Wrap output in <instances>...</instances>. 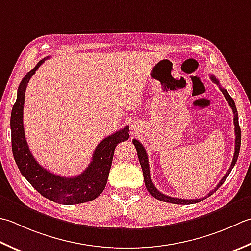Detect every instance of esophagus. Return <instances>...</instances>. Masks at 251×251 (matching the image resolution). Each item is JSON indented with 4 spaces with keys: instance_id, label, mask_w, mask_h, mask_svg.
<instances>
[{
    "instance_id": "1",
    "label": "esophagus",
    "mask_w": 251,
    "mask_h": 251,
    "mask_svg": "<svg viewBox=\"0 0 251 251\" xmlns=\"http://www.w3.org/2000/svg\"><path fill=\"white\" fill-rule=\"evenodd\" d=\"M130 127H131V129H132V130H136V129H137V126H136V124H131V125H130Z\"/></svg>"
}]
</instances>
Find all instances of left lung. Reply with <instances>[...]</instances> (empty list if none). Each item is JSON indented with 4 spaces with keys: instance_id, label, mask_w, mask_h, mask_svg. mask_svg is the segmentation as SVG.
Returning a JSON list of instances; mask_svg holds the SVG:
<instances>
[{
    "instance_id": "8db88e82",
    "label": "left lung",
    "mask_w": 251,
    "mask_h": 251,
    "mask_svg": "<svg viewBox=\"0 0 251 251\" xmlns=\"http://www.w3.org/2000/svg\"><path fill=\"white\" fill-rule=\"evenodd\" d=\"M211 80L213 82L217 83L219 86L220 90L222 91V93L225 97V99L228 102L229 106L232 107L233 113H234V125H235V136H236V138H235V152H234V156H233V161H232V164H230L229 169L227 170L226 174L223 176V178L220 180V183L217 185V187H215L213 190H211L210 193L208 194V196H205L203 198H199V199H179V198H174V197H170V196H166L164 194L160 193V191L154 187L153 183H152L151 177H150V170H149V161H148V154H147L145 147L142 146L140 142L137 140V139H132V144L135 145L136 147V150H137V154H138V159L140 162V165H141V169H142V173H144V179H145V185H146V188L147 190L149 191V194L151 196H153L155 199H159L160 201H164V202H170V203H174V204H193V203H197L200 202V201L204 200L205 198L210 197L211 195L214 194L215 191H217L220 187L221 185H222L225 179L227 178V176L229 175L230 171L233 170L234 165L236 164L237 159H238V154H239V149H240V141H242V136H240V127L238 124V113H237V109H236V105H235V102L232 99V97L228 95V92L226 89H224L220 86V81L215 78L213 75L210 76Z\"/></svg>"
}]
</instances>
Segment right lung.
<instances>
[{
	"instance_id": "1",
	"label": "right lung",
	"mask_w": 251,
	"mask_h": 251,
	"mask_svg": "<svg viewBox=\"0 0 251 251\" xmlns=\"http://www.w3.org/2000/svg\"><path fill=\"white\" fill-rule=\"evenodd\" d=\"M49 57L43 58L23 78L18 87L17 99L12 110L11 130L12 150L15 162L23 176L39 194L49 200L62 204L88 202L100 196L105 188L112 165L115 147L129 138V127L126 126L103 139L93 152L92 161L81 174L75 177H63L47 171L33 158L25 138L23 112L25 92L33 74Z\"/></svg>"
}]
</instances>
